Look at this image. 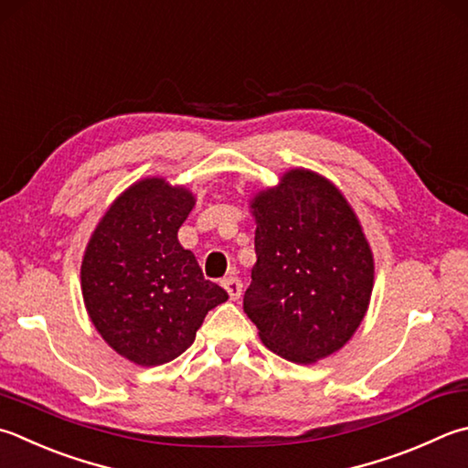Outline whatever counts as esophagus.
<instances>
[{
    "mask_svg": "<svg viewBox=\"0 0 468 468\" xmlns=\"http://www.w3.org/2000/svg\"><path fill=\"white\" fill-rule=\"evenodd\" d=\"M222 287L228 291V297L232 299V302H236L238 297H240L242 293V281L238 277H228L222 281Z\"/></svg>",
    "mask_w": 468,
    "mask_h": 468,
    "instance_id": "obj_1",
    "label": "esophagus"
}]
</instances>
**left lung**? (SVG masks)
Masks as SVG:
<instances>
[{
  "label": "left lung",
  "instance_id": "8db88e82",
  "mask_svg": "<svg viewBox=\"0 0 468 468\" xmlns=\"http://www.w3.org/2000/svg\"><path fill=\"white\" fill-rule=\"evenodd\" d=\"M257 224L244 314L281 358L314 365L365 320L375 285L371 244L344 193L324 175L289 169L250 199Z\"/></svg>",
  "mask_w": 468,
  "mask_h": 468
}]
</instances>
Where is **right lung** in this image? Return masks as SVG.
<instances>
[{
	"label": "right lung",
	"mask_w": 468,
	"mask_h": 468,
	"mask_svg": "<svg viewBox=\"0 0 468 468\" xmlns=\"http://www.w3.org/2000/svg\"><path fill=\"white\" fill-rule=\"evenodd\" d=\"M193 206L183 185L140 179L113 199L85 246V310L108 346L138 367L183 355L207 312L228 299L179 244Z\"/></svg>",
	"instance_id": "obj_1"
}]
</instances>
